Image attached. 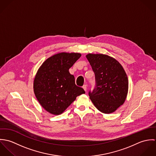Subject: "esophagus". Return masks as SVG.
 <instances>
[{"label": "esophagus", "mask_w": 156, "mask_h": 156, "mask_svg": "<svg viewBox=\"0 0 156 156\" xmlns=\"http://www.w3.org/2000/svg\"><path fill=\"white\" fill-rule=\"evenodd\" d=\"M82 88H83V89H84L85 91H87V87L86 85H84L82 87Z\"/></svg>", "instance_id": "obj_1"}]
</instances>
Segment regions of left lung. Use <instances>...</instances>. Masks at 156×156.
I'll list each match as a JSON object with an SVG mask.
<instances>
[{
	"label": "left lung",
	"instance_id": "left-lung-1",
	"mask_svg": "<svg viewBox=\"0 0 156 156\" xmlns=\"http://www.w3.org/2000/svg\"><path fill=\"white\" fill-rule=\"evenodd\" d=\"M95 74V87L89 92L90 100L104 113L115 111L124 103L128 93L127 76L115 59L103 54L86 56Z\"/></svg>",
	"mask_w": 156,
	"mask_h": 156
}]
</instances>
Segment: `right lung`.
<instances>
[{
	"mask_svg": "<svg viewBox=\"0 0 156 156\" xmlns=\"http://www.w3.org/2000/svg\"><path fill=\"white\" fill-rule=\"evenodd\" d=\"M80 53H59L45 60L34 81L36 98L46 111L59 115L85 92L76 86L69 69L80 58Z\"/></svg>",
	"mask_w": 156,
	"mask_h": 156,
	"instance_id": "1",
	"label": "right lung"
}]
</instances>
